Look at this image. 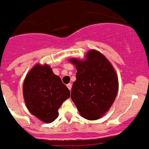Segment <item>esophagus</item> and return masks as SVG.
I'll use <instances>...</instances> for the list:
<instances>
[{
    "instance_id": "34e87169",
    "label": "esophagus",
    "mask_w": 149,
    "mask_h": 149,
    "mask_svg": "<svg viewBox=\"0 0 149 149\" xmlns=\"http://www.w3.org/2000/svg\"><path fill=\"white\" fill-rule=\"evenodd\" d=\"M67 87L68 88V90H72V84H67Z\"/></svg>"
}]
</instances>
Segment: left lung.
I'll return each instance as SVG.
<instances>
[{
    "mask_svg": "<svg viewBox=\"0 0 149 149\" xmlns=\"http://www.w3.org/2000/svg\"><path fill=\"white\" fill-rule=\"evenodd\" d=\"M77 69L72 88V101L80 114L95 120L109 111L118 91V78L114 67L100 51L90 49L85 59L71 58Z\"/></svg>",
    "mask_w": 149,
    "mask_h": 149,
    "instance_id": "left-lung-1",
    "label": "left lung"
}]
</instances>
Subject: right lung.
Returning <instances> with one entry per match:
<instances>
[{"instance_id":"1","label":"right lung","mask_w":149,"mask_h":149,"mask_svg":"<svg viewBox=\"0 0 149 149\" xmlns=\"http://www.w3.org/2000/svg\"><path fill=\"white\" fill-rule=\"evenodd\" d=\"M25 105L34 116L51 123L59 115L58 109L70 97V91L47 64L37 63L25 76L22 86Z\"/></svg>"}]
</instances>
